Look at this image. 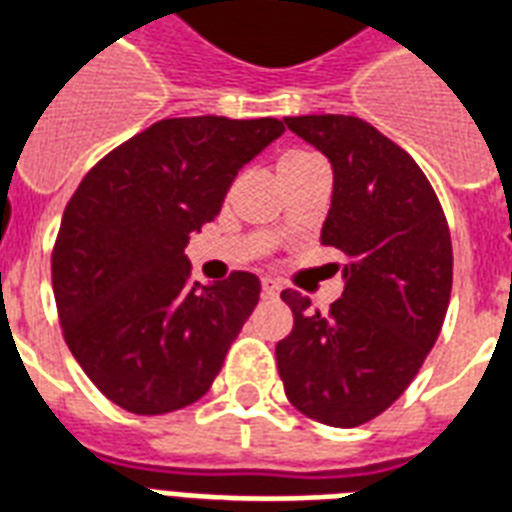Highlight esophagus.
I'll return each instance as SVG.
<instances>
[{
    "label": "esophagus",
    "mask_w": 512,
    "mask_h": 512,
    "mask_svg": "<svg viewBox=\"0 0 512 512\" xmlns=\"http://www.w3.org/2000/svg\"><path fill=\"white\" fill-rule=\"evenodd\" d=\"M277 293H280V285L275 280H261V296L264 299H277Z\"/></svg>",
    "instance_id": "esophagus-1"
}]
</instances>
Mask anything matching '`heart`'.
Returning <instances> with one entry per match:
<instances>
[{"label":"heart","instance_id":"b5f03b06","mask_svg":"<svg viewBox=\"0 0 512 512\" xmlns=\"http://www.w3.org/2000/svg\"><path fill=\"white\" fill-rule=\"evenodd\" d=\"M315 162H323L318 154L304 152V149H291V152H285L280 160H277V176L283 178L288 173H296V170L307 168V165H315Z\"/></svg>","mask_w":512,"mask_h":512}]
</instances>
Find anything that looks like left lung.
<instances>
[{
  "mask_svg": "<svg viewBox=\"0 0 512 512\" xmlns=\"http://www.w3.org/2000/svg\"><path fill=\"white\" fill-rule=\"evenodd\" d=\"M285 125L334 168L320 243L347 264L328 315L299 291L280 293L293 331L277 342V371L304 417L358 427L403 395L441 334L454 267L449 224L422 168L374 125L347 114Z\"/></svg>",
  "mask_w": 512,
  "mask_h": 512,
  "instance_id": "left-lung-1",
  "label": "left lung"
}]
</instances>
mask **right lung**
<instances>
[{
  "mask_svg": "<svg viewBox=\"0 0 512 512\" xmlns=\"http://www.w3.org/2000/svg\"><path fill=\"white\" fill-rule=\"evenodd\" d=\"M283 130L275 117L160 120L71 194L53 248L55 307L71 355L125 411L168 414L211 390L261 283L251 272L189 283L184 248Z\"/></svg>",
  "mask_w": 512,
  "mask_h": 512,
  "instance_id": "right-lung-1",
  "label": "right lung"
}]
</instances>
